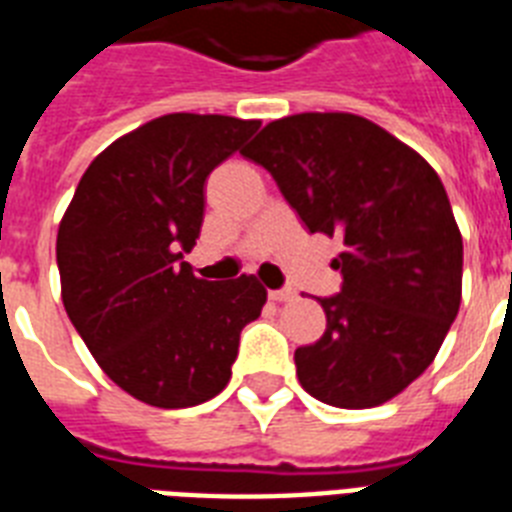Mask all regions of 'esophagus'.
Instances as JSON below:
<instances>
[{
  "instance_id": "esophagus-1",
  "label": "esophagus",
  "mask_w": 512,
  "mask_h": 512,
  "mask_svg": "<svg viewBox=\"0 0 512 512\" xmlns=\"http://www.w3.org/2000/svg\"><path fill=\"white\" fill-rule=\"evenodd\" d=\"M269 298H272V301H277V304H285V301H293V298H296V290H290V288L269 290Z\"/></svg>"
}]
</instances>
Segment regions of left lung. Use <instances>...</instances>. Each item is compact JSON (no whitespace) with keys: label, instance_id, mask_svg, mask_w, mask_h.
Here are the masks:
<instances>
[{"label":"left lung","instance_id":"obj_1","mask_svg":"<svg viewBox=\"0 0 512 512\" xmlns=\"http://www.w3.org/2000/svg\"><path fill=\"white\" fill-rule=\"evenodd\" d=\"M309 232L338 235V296L327 327L296 349L304 391L365 410L394 399L439 354L463 298V235L439 174L394 134L354 113H298L243 150Z\"/></svg>","mask_w":512,"mask_h":512}]
</instances>
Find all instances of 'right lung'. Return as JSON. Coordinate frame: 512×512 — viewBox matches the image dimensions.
Segmentation results:
<instances>
[{
  "mask_svg": "<svg viewBox=\"0 0 512 512\" xmlns=\"http://www.w3.org/2000/svg\"><path fill=\"white\" fill-rule=\"evenodd\" d=\"M261 121L169 113L118 137L84 171L57 230L63 306L97 365L134 399L182 410L232 375L261 314L253 275L208 282L182 261L203 224L208 174Z\"/></svg>",
  "mask_w": 512,
  "mask_h": 512,
  "instance_id": "obj_1",
  "label": "right lung"
}]
</instances>
